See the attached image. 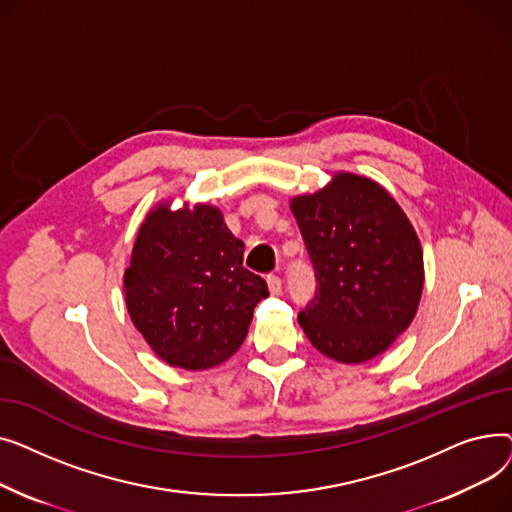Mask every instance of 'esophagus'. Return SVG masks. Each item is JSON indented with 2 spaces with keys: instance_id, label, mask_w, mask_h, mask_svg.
Listing matches in <instances>:
<instances>
[{
  "instance_id": "34e87169",
  "label": "esophagus",
  "mask_w": 512,
  "mask_h": 512,
  "mask_svg": "<svg viewBox=\"0 0 512 512\" xmlns=\"http://www.w3.org/2000/svg\"><path fill=\"white\" fill-rule=\"evenodd\" d=\"M267 288H270V294L278 297V294L282 292V280L278 276H267Z\"/></svg>"
}]
</instances>
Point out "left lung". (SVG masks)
I'll return each instance as SVG.
<instances>
[{"mask_svg":"<svg viewBox=\"0 0 512 512\" xmlns=\"http://www.w3.org/2000/svg\"><path fill=\"white\" fill-rule=\"evenodd\" d=\"M317 294L299 324L321 355L357 365L386 353L417 315L423 292L419 236L386 188L336 172L311 195L290 199Z\"/></svg>","mask_w":512,"mask_h":512,"instance_id":"8db88e82","label":"left lung"}]
</instances>
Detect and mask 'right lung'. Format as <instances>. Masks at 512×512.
Masks as SVG:
<instances>
[{
  "mask_svg": "<svg viewBox=\"0 0 512 512\" xmlns=\"http://www.w3.org/2000/svg\"><path fill=\"white\" fill-rule=\"evenodd\" d=\"M245 242L220 207L159 201L134 240L124 272V301L134 328L170 367L222 365L245 342L263 278L242 267Z\"/></svg>",
  "mask_w": 512,
  "mask_h": 512,
  "instance_id": "right-lung-1",
  "label": "right lung"
}]
</instances>
